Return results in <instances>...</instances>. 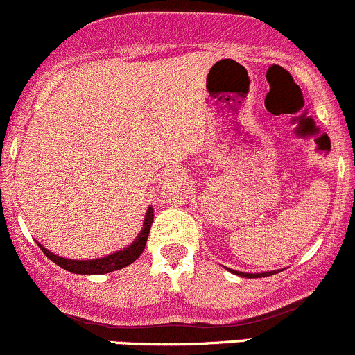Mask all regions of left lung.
Wrapping results in <instances>:
<instances>
[{
    "instance_id": "obj_1",
    "label": "left lung",
    "mask_w": 355,
    "mask_h": 355,
    "mask_svg": "<svg viewBox=\"0 0 355 355\" xmlns=\"http://www.w3.org/2000/svg\"><path fill=\"white\" fill-rule=\"evenodd\" d=\"M230 272H234L236 275H241V277H246V279H257V277H267V275H274L277 274L275 270L272 272H262V274H246V272H238V270H231V268H227Z\"/></svg>"
}]
</instances>
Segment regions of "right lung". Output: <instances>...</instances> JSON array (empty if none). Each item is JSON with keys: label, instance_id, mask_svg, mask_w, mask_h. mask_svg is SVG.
<instances>
[{"label": "right lung", "instance_id": "right-lung-1", "mask_svg": "<svg viewBox=\"0 0 355 355\" xmlns=\"http://www.w3.org/2000/svg\"><path fill=\"white\" fill-rule=\"evenodd\" d=\"M153 218V207H148L146 216H144V225L141 233L137 234L136 240L132 243L125 246V248L119 250V252L110 253V255L102 257V259H93V260H71L64 259V257H59L55 253L49 252L46 246L37 243L40 246L44 253H46L47 259H51L52 262L58 263L59 267H62L64 270L73 272V274H81V275H96V274H109V272L119 270V268H124L130 266L137 257L143 253L144 246H146L148 236H149V227H151Z\"/></svg>", "mask_w": 355, "mask_h": 355}]
</instances>
